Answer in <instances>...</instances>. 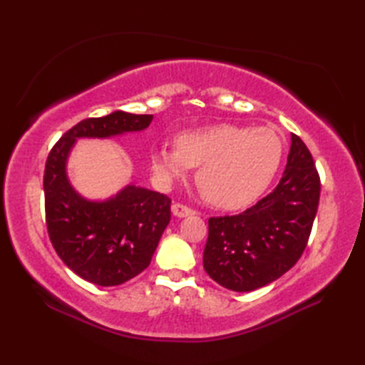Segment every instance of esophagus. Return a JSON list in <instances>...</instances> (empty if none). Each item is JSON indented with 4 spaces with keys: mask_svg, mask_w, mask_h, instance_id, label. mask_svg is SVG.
Instances as JSON below:
<instances>
[{
    "mask_svg": "<svg viewBox=\"0 0 365 365\" xmlns=\"http://www.w3.org/2000/svg\"><path fill=\"white\" fill-rule=\"evenodd\" d=\"M173 213L175 215V216H178V218H185V216H191V215H195L196 212L192 210V208H190L188 205H183V204H174L173 205Z\"/></svg>",
    "mask_w": 365,
    "mask_h": 365,
    "instance_id": "34e87169",
    "label": "esophagus"
}]
</instances>
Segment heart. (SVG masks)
<instances>
[{
    "label": "heart",
    "instance_id": "heart-1",
    "mask_svg": "<svg viewBox=\"0 0 365 365\" xmlns=\"http://www.w3.org/2000/svg\"><path fill=\"white\" fill-rule=\"evenodd\" d=\"M284 143L268 127L234 123L185 131L175 147L160 145L150 153V169L161 187L197 169V183L208 202L235 210L257 199L277 174Z\"/></svg>",
    "mask_w": 365,
    "mask_h": 365
}]
</instances>
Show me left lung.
Returning <instances> with one entry per match:
<instances>
[{
	"label": "left lung",
	"instance_id": "1",
	"mask_svg": "<svg viewBox=\"0 0 365 365\" xmlns=\"http://www.w3.org/2000/svg\"><path fill=\"white\" fill-rule=\"evenodd\" d=\"M319 200L320 175L312 155L292 135L277 187L243 213L208 220L207 274L234 292H252L276 281L304 252Z\"/></svg>",
	"mask_w": 365,
	"mask_h": 365
}]
</instances>
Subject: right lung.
<instances>
[{"mask_svg":"<svg viewBox=\"0 0 365 365\" xmlns=\"http://www.w3.org/2000/svg\"><path fill=\"white\" fill-rule=\"evenodd\" d=\"M152 114L114 111L76 123L53 145L45 163V222L54 251L84 281L120 285L149 267L170 221L166 195L128 185L114 197L92 202L67 178L66 163L78 138H110L150 125Z\"/></svg>","mask_w":365,"mask_h":365,"instance_id":"add662e5","label":"right lung"}]
</instances>
